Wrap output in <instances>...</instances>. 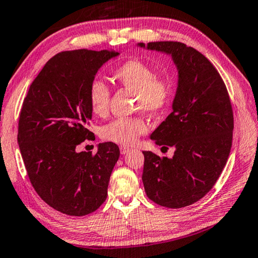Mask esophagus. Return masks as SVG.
<instances>
[{"label": "esophagus", "mask_w": 258, "mask_h": 258, "mask_svg": "<svg viewBox=\"0 0 258 258\" xmlns=\"http://www.w3.org/2000/svg\"><path fill=\"white\" fill-rule=\"evenodd\" d=\"M129 151H130V148H129V147H125V146H120V152H121V154H122V155L126 154V153H128Z\"/></svg>", "instance_id": "34e87169"}]
</instances>
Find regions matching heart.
Wrapping results in <instances>:
<instances>
[{
    "label": "heart",
    "instance_id": "heart-1",
    "mask_svg": "<svg viewBox=\"0 0 258 258\" xmlns=\"http://www.w3.org/2000/svg\"><path fill=\"white\" fill-rule=\"evenodd\" d=\"M113 78L123 87L136 92V108L157 114L169 105L173 85L169 77H156L155 70L141 60L122 63L113 72ZM89 106L94 114L105 115L110 103V88L101 80H94L88 92ZM147 132L143 117H120L103 126L101 135L107 142L128 146Z\"/></svg>",
    "mask_w": 258,
    "mask_h": 258
}]
</instances>
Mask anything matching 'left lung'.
Masks as SVG:
<instances>
[{"mask_svg":"<svg viewBox=\"0 0 258 258\" xmlns=\"http://www.w3.org/2000/svg\"><path fill=\"white\" fill-rule=\"evenodd\" d=\"M137 46L170 55L178 71L172 112L151 135L157 145L174 147V154L169 159L143 152L144 188L161 206H189L213 188L227 164L233 130L228 90L213 64L186 44Z\"/></svg>","mask_w":258,"mask_h":258,"instance_id":"obj_1","label":"left lung"}]
</instances>
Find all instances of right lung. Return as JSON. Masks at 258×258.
Masks as SVG:
<instances>
[{
	"mask_svg": "<svg viewBox=\"0 0 258 258\" xmlns=\"http://www.w3.org/2000/svg\"><path fill=\"white\" fill-rule=\"evenodd\" d=\"M119 55L106 49L58 53L36 77L22 104L18 144L27 173L39 197L63 214L87 215L106 200L119 147L101 143L95 155L76 147L92 136L90 84Z\"/></svg>",
	"mask_w": 258,
	"mask_h": 258,
	"instance_id": "1",
	"label": "right lung"
}]
</instances>
